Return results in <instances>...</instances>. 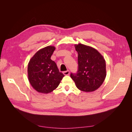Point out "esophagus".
<instances>
[{
    "mask_svg": "<svg viewBox=\"0 0 132 132\" xmlns=\"http://www.w3.org/2000/svg\"><path fill=\"white\" fill-rule=\"evenodd\" d=\"M70 72L69 70H67V71H63V74L65 75H68L69 74Z\"/></svg>",
    "mask_w": 132,
    "mask_h": 132,
    "instance_id": "esophagus-1",
    "label": "esophagus"
}]
</instances>
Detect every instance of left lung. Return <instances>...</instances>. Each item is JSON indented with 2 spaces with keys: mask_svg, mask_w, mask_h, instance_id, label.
<instances>
[{
  "mask_svg": "<svg viewBox=\"0 0 132 132\" xmlns=\"http://www.w3.org/2000/svg\"><path fill=\"white\" fill-rule=\"evenodd\" d=\"M78 53L77 73H71L77 88L84 92L98 89L106 77V62L103 57L94 48L81 43L74 45Z\"/></svg>",
  "mask_w": 132,
  "mask_h": 132,
  "instance_id": "left-lung-1",
  "label": "left lung"
}]
</instances>
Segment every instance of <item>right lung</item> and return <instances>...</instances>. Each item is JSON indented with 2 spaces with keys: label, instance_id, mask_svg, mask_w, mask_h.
<instances>
[{
  "label": "right lung",
  "instance_id": "obj_1",
  "mask_svg": "<svg viewBox=\"0 0 132 132\" xmlns=\"http://www.w3.org/2000/svg\"><path fill=\"white\" fill-rule=\"evenodd\" d=\"M55 49V47L49 46L39 50L28 64V79L31 86L38 93H51L64 77L59 72L56 63L51 59Z\"/></svg>",
  "mask_w": 132,
  "mask_h": 132
}]
</instances>
